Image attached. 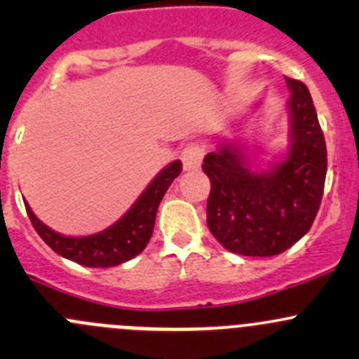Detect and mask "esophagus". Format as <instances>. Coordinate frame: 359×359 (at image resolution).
<instances>
[{
    "instance_id": "obj_1",
    "label": "esophagus",
    "mask_w": 359,
    "mask_h": 359,
    "mask_svg": "<svg viewBox=\"0 0 359 359\" xmlns=\"http://www.w3.org/2000/svg\"><path fill=\"white\" fill-rule=\"evenodd\" d=\"M180 159H182L184 170H196L200 168L201 159H203V147L200 144L191 142L180 153Z\"/></svg>"
}]
</instances>
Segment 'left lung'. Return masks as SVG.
<instances>
[{"label": "left lung", "mask_w": 359, "mask_h": 359, "mask_svg": "<svg viewBox=\"0 0 359 359\" xmlns=\"http://www.w3.org/2000/svg\"><path fill=\"white\" fill-rule=\"evenodd\" d=\"M292 97L290 149L269 172H255L233 144L203 159L212 191L206 224L224 248L247 257H273L313 226L323 198L327 144L313 99L302 81L287 78Z\"/></svg>", "instance_id": "1"}]
</instances>
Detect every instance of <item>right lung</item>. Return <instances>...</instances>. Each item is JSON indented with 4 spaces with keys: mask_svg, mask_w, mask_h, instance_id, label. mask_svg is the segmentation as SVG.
Instances as JSON below:
<instances>
[{
    "mask_svg": "<svg viewBox=\"0 0 359 359\" xmlns=\"http://www.w3.org/2000/svg\"><path fill=\"white\" fill-rule=\"evenodd\" d=\"M182 172V163H170L165 170L154 177L147 189L133 203L132 208L116 224L92 236L69 238L46 227L32 213L31 206L25 203V210L31 219L32 227L41 236V240L59 255L78 262L86 267H112L126 262L139 255L149 243L154 229L158 206L165 196L166 189L173 179Z\"/></svg>",
    "mask_w": 359,
    "mask_h": 359,
    "instance_id": "add662e5",
    "label": "right lung"
}]
</instances>
